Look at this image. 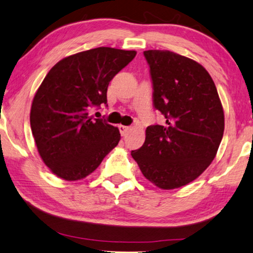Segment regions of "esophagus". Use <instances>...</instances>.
Wrapping results in <instances>:
<instances>
[{
	"label": "esophagus",
	"mask_w": 253,
	"mask_h": 253,
	"mask_svg": "<svg viewBox=\"0 0 253 253\" xmlns=\"http://www.w3.org/2000/svg\"><path fill=\"white\" fill-rule=\"evenodd\" d=\"M119 130H120V133H121V135H126L127 133V131L130 130V127L126 126H119Z\"/></svg>",
	"instance_id": "1"
}]
</instances>
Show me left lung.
I'll return each mask as SVG.
<instances>
[{
	"label": "left lung",
	"instance_id": "1",
	"mask_svg": "<svg viewBox=\"0 0 253 253\" xmlns=\"http://www.w3.org/2000/svg\"><path fill=\"white\" fill-rule=\"evenodd\" d=\"M143 55L150 68L154 107L166 123L148 126L143 146L131 156L157 187L179 188L196 179L216 156L224 112L202 65L169 50Z\"/></svg>",
	"mask_w": 253,
	"mask_h": 253
}]
</instances>
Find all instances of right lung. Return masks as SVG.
I'll return each mask as SVG.
<instances>
[{
    "instance_id": "add662e5",
    "label": "right lung",
    "mask_w": 253,
    "mask_h": 253,
    "mask_svg": "<svg viewBox=\"0 0 253 253\" xmlns=\"http://www.w3.org/2000/svg\"><path fill=\"white\" fill-rule=\"evenodd\" d=\"M134 50L99 47L66 57L49 70L33 97L30 126L45 166L65 180L83 179L118 146L119 129L92 119L107 106L110 82L135 57Z\"/></svg>"
}]
</instances>
